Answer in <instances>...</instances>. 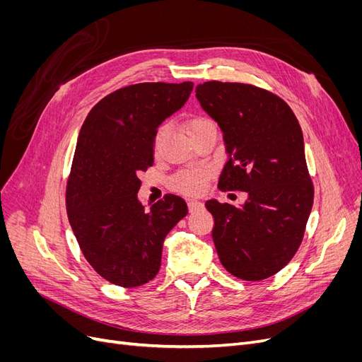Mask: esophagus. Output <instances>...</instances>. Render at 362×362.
<instances>
[{
	"label": "esophagus",
	"mask_w": 362,
	"mask_h": 362,
	"mask_svg": "<svg viewBox=\"0 0 362 362\" xmlns=\"http://www.w3.org/2000/svg\"><path fill=\"white\" fill-rule=\"evenodd\" d=\"M187 205H189V211H190V213H193V211H198V210H201V208L204 206V204H202V202H199V201H194V199H190V201L187 202Z\"/></svg>",
	"instance_id": "esophagus-1"
}]
</instances>
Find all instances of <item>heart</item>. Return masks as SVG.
I'll return each instance as SVG.
<instances>
[{"label": "heart", "mask_w": 362, "mask_h": 362, "mask_svg": "<svg viewBox=\"0 0 362 362\" xmlns=\"http://www.w3.org/2000/svg\"><path fill=\"white\" fill-rule=\"evenodd\" d=\"M214 127L210 119L205 116H193L185 124V129L190 139L196 134H199L201 131ZM168 127L161 125L157 128L154 134V152H158L161 144L166 139ZM208 180V172L204 169H185L178 173H175L170 178V187L184 194H199L204 192Z\"/></svg>", "instance_id": "1"}]
</instances>
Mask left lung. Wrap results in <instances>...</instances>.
Masks as SVG:
<instances>
[{
	"label": "left lung",
	"mask_w": 362,
	"mask_h": 362,
	"mask_svg": "<svg viewBox=\"0 0 362 362\" xmlns=\"http://www.w3.org/2000/svg\"><path fill=\"white\" fill-rule=\"evenodd\" d=\"M196 98L223 131L218 189L247 193L243 206L205 202L217 255L238 279H267L298 252L314 202L302 128L286 101L257 86L206 81Z\"/></svg>",
	"instance_id": "left-lung-1"
}]
</instances>
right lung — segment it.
Listing matches in <instances>:
<instances>
[{
  "instance_id": "1",
  "label": "right lung",
  "mask_w": 362,
  "mask_h": 362,
  "mask_svg": "<svg viewBox=\"0 0 362 362\" xmlns=\"http://www.w3.org/2000/svg\"><path fill=\"white\" fill-rule=\"evenodd\" d=\"M192 90V81L131 84L103 98L81 127L66 182L68 218L87 262L115 286L154 279L164 238L189 213L177 194L146 213L137 193L139 173L154 164L157 128Z\"/></svg>"
}]
</instances>
